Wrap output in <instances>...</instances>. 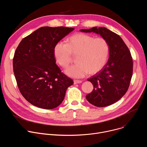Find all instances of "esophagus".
Wrapping results in <instances>:
<instances>
[{"label": "esophagus", "mask_w": 147, "mask_h": 147, "mask_svg": "<svg viewBox=\"0 0 147 147\" xmlns=\"http://www.w3.org/2000/svg\"><path fill=\"white\" fill-rule=\"evenodd\" d=\"M81 82H82V81H81V80H74V84H80Z\"/></svg>", "instance_id": "esophagus-1"}]
</instances>
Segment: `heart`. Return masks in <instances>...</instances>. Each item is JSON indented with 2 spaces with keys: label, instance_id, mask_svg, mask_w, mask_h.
<instances>
[{
  "label": "heart",
  "instance_id": "heart-1",
  "mask_svg": "<svg viewBox=\"0 0 147 147\" xmlns=\"http://www.w3.org/2000/svg\"><path fill=\"white\" fill-rule=\"evenodd\" d=\"M109 52L108 42L96 38L77 33L67 39V44L57 42L53 49L56 61L62 67H67L72 60V55H78L77 64L65 70V73L73 78H82L90 73L95 74L106 65Z\"/></svg>",
  "mask_w": 147,
  "mask_h": 147
}]
</instances>
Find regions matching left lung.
<instances>
[{
  "label": "left lung",
  "mask_w": 147,
  "mask_h": 147,
  "mask_svg": "<svg viewBox=\"0 0 147 147\" xmlns=\"http://www.w3.org/2000/svg\"><path fill=\"white\" fill-rule=\"evenodd\" d=\"M81 32H94L108 42L109 52L107 63L99 73L88 79L94 86L87 100L97 107L116 102L126 93L133 74V59L121 38L105 27L81 29Z\"/></svg>",
  "instance_id": "left-lung-1"
}]
</instances>
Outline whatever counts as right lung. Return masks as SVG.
Here are the masks:
<instances>
[{"label": "right lung", "mask_w": 147, "mask_h": 147, "mask_svg": "<svg viewBox=\"0 0 147 147\" xmlns=\"http://www.w3.org/2000/svg\"><path fill=\"white\" fill-rule=\"evenodd\" d=\"M65 27H40L25 37L17 48L13 71L20 91L33 105L57 107L73 80L62 73L53 55L55 45L74 30Z\"/></svg>", "instance_id": "obj_1"}]
</instances>
